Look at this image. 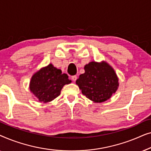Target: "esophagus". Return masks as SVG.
I'll use <instances>...</instances> for the list:
<instances>
[{"mask_svg":"<svg viewBox=\"0 0 151 151\" xmlns=\"http://www.w3.org/2000/svg\"><path fill=\"white\" fill-rule=\"evenodd\" d=\"M71 79H72V80H73V81L76 82V80H77V76H71Z\"/></svg>","mask_w":151,"mask_h":151,"instance_id":"1","label":"esophagus"}]
</instances>
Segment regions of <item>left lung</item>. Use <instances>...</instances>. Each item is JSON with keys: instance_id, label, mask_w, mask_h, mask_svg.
<instances>
[{"instance_id": "8db88e82", "label": "left lung", "mask_w": 151, "mask_h": 151, "mask_svg": "<svg viewBox=\"0 0 151 151\" xmlns=\"http://www.w3.org/2000/svg\"><path fill=\"white\" fill-rule=\"evenodd\" d=\"M85 73L76 80L82 93L96 102H102L115 93L118 78L112 67L106 63L91 62L84 67Z\"/></svg>"}]
</instances>
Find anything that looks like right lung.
Segmentation results:
<instances>
[{"label":"right lung","instance_id":"1","mask_svg":"<svg viewBox=\"0 0 151 151\" xmlns=\"http://www.w3.org/2000/svg\"><path fill=\"white\" fill-rule=\"evenodd\" d=\"M68 78L67 74L50 64L32 76L30 90L40 102H51L60 96L64 85L71 83Z\"/></svg>","mask_w":151,"mask_h":151}]
</instances>
